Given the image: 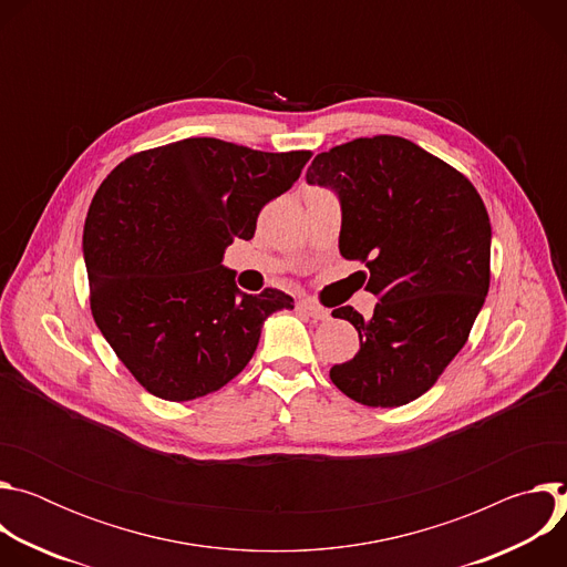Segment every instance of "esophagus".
<instances>
[{
  "label": "esophagus",
  "mask_w": 567,
  "mask_h": 567,
  "mask_svg": "<svg viewBox=\"0 0 567 567\" xmlns=\"http://www.w3.org/2000/svg\"><path fill=\"white\" fill-rule=\"evenodd\" d=\"M298 309L305 311L307 316H311L313 320H330V316H332L326 307H318V305H313V302H309V300H300V302H298Z\"/></svg>",
  "instance_id": "1"
}]
</instances>
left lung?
I'll list each match as a JSON object with an SVG mask.
<instances>
[{
	"instance_id": "1",
	"label": "left lung",
	"mask_w": 567,
	"mask_h": 567,
	"mask_svg": "<svg viewBox=\"0 0 567 567\" xmlns=\"http://www.w3.org/2000/svg\"><path fill=\"white\" fill-rule=\"evenodd\" d=\"M307 184L341 202L339 249L368 267L372 318L339 307L361 348L330 379L350 399L394 409L422 396L464 348L489 291L492 224L473 184L401 136L320 152Z\"/></svg>"
}]
</instances>
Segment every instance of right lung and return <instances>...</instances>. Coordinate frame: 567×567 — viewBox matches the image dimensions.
Returning a JSON list of instances; mask_svg holds the SVG:
<instances>
[{
	"mask_svg": "<svg viewBox=\"0 0 567 567\" xmlns=\"http://www.w3.org/2000/svg\"><path fill=\"white\" fill-rule=\"evenodd\" d=\"M309 156L184 138L125 158L101 184L83 233L92 313L154 396L219 390L251 361L267 316L293 309L280 289L239 291L221 260Z\"/></svg>",
	"mask_w": 567,
	"mask_h": 567,
	"instance_id": "add662e5",
	"label": "right lung"
}]
</instances>
